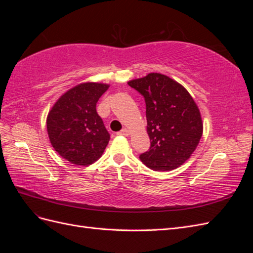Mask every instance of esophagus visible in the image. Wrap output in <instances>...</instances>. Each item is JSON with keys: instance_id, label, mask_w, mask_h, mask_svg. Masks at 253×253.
<instances>
[{"instance_id": "34e87169", "label": "esophagus", "mask_w": 253, "mask_h": 253, "mask_svg": "<svg viewBox=\"0 0 253 253\" xmlns=\"http://www.w3.org/2000/svg\"><path fill=\"white\" fill-rule=\"evenodd\" d=\"M117 134L121 135V136H128L129 135V131H128L127 128H124V129H121L120 132H118Z\"/></svg>"}]
</instances>
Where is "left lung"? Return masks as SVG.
Instances as JSON below:
<instances>
[{
  "label": "left lung",
  "instance_id": "left-lung-1",
  "mask_svg": "<svg viewBox=\"0 0 253 253\" xmlns=\"http://www.w3.org/2000/svg\"><path fill=\"white\" fill-rule=\"evenodd\" d=\"M127 84L144 97L147 132L151 140L141 162L155 171H171L185 164L196 150L204 125L194 99L180 83L159 73Z\"/></svg>",
  "mask_w": 253,
  "mask_h": 253
}]
</instances>
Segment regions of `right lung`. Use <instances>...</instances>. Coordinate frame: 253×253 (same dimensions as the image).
Here are the masks:
<instances>
[{"label":"right lung","mask_w":253,"mask_h":253,"mask_svg":"<svg viewBox=\"0 0 253 253\" xmlns=\"http://www.w3.org/2000/svg\"><path fill=\"white\" fill-rule=\"evenodd\" d=\"M110 84L84 82L61 96L46 118L49 141L58 154L76 166H89L101 157L110 134L96 104Z\"/></svg>","instance_id":"right-lung-1"}]
</instances>
